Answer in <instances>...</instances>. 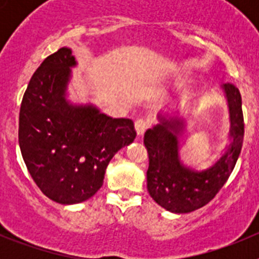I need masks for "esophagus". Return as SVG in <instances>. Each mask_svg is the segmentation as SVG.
<instances>
[{
  "label": "esophagus",
  "mask_w": 259,
  "mask_h": 259,
  "mask_svg": "<svg viewBox=\"0 0 259 259\" xmlns=\"http://www.w3.org/2000/svg\"><path fill=\"white\" fill-rule=\"evenodd\" d=\"M148 128H149V122L145 120V119H137L136 122H135V130H136L139 136H143Z\"/></svg>",
  "instance_id": "34e87169"
}]
</instances>
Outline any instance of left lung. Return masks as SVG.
<instances>
[{
	"label": "left lung",
	"instance_id": "1",
	"mask_svg": "<svg viewBox=\"0 0 259 259\" xmlns=\"http://www.w3.org/2000/svg\"><path fill=\"white\" fill-rule=\"evenodd\" d=\"M231 114V141L226 154L206 171L197 172L179 161L178 135L183 130L180 120L161 119V124L145 132L144 144L149 155L146 171L150 197L171 212H191L209 203L227 182L244 140V115L241 95L236 85L224 84Z\"/></svg>",
	"mask_w": 259,
	"mask_h": 259
}]
</instances>
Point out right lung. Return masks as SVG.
Returning a JSON list of instances; mask_svg holds the SVG:
<instances>
[{
  "instance_id": "1",
  "label": "right lung",
  "mask_w": 259,
  "mask_h": 259,
  "mask_svg": "<svg viewBox=\"0 0 259 259\" xmlns=\"http://www.w3.org/2000/svg\"><path fill=\"white\" fill-rule=\"evenodd\" d=\"M75 65L68 48L45 58L29 80L19 111V146L28 172L47 197L63 205L92 197L114 154L136 137L131 119H113L91 105L66 101Z\"/></svg>"
}]
</instances>
